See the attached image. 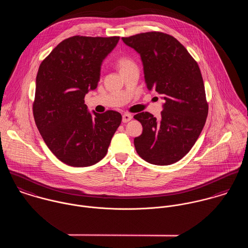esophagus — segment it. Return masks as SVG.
<instances>
[{
	"label": "esophagus",
	"mask_w": 248,
	"mask_h": 248,
	"mask_svg": "<svg viewBox=\"0 0 248 248\" xmlns=\"http://www.w3.org/2000/svg\"><path fill=\"white\" fill-rule=\"evenodd\" d=\"M132 118H133V116H132L130 113H124V114L122 115V121H123L124 123L129 122L130 120H132Z\"/></svg>",
	"instance_id": "1"
}]
</instances>
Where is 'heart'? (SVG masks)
Returning <instances> with one entry per match:
<instances>
[{
    "label": "heart",
    "instance_id": "heart-1",
    "mask_svg": "<svg viewBox=\"0 0 248 248\" xmlns=\"http://www.w3.org/2000/svg\"><path fill=\"white\" fill-rule=\"evenodd\" d=\"M133 64H135V63H134L131 59H129V58H127V57H120V58L117 60V62H116V66H117L119 71L125 70L126 68H128L129 66H131V65H133Z\"/></svg>",
    "mask_w": 248,
    "mask_h": 248
}]
</instances>
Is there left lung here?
<instances>
[{
	"mask_svg": "<svg viewBox=\"0 0 248 248\" xmlns=\"http://www.w3.org/2000/svg\"><path fill=\"white\" fill-rule=\"evenodd\" d=\"M123 42L141 58L147 89L164 99L160 118L135 115L143 132L134 143L139 155L155 165L180 160L199 139L208 114L204 84L198 63L173 36L152 31Z\"/></svg>",
	"mask_w": 248,
	"mask_h": 248,
	"instance_id": "1",
	"label": "left lung"
}]
</instances>
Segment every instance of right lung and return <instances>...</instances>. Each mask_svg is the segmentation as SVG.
Here are the masks:
<instances>
[{
	"mask_svg": "<svg viewBox=\"0 0 248 248\" xmlns=\"http://www.w3.org/2000/svg\"><path fill=\"white\" fill-rule=\"evenodd\" d=\"M119 41L113 37L72 36L41 63L36 76L33 116L48 149L73 167L100 161L122 116L114 110H88L85 95L97 88L103 60Z\"/></svg>",
	"mask_w": 248,
	"mask_h": 248,
	"instance_id": "1",
	"label": "right lung"
}]
</instances>
